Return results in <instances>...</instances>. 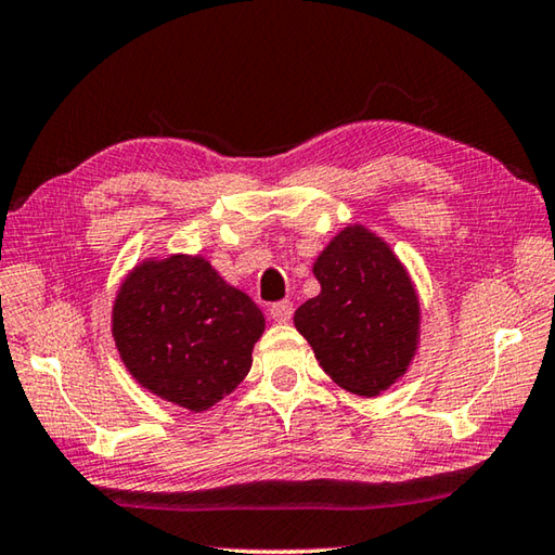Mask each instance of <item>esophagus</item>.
I'll use <instances>...</instances> for the list:
<instances>
[{
	"label": "esophagus",
	"instance_id": "esophagus-1",
	"mask_svg": "<svg viewBox=\"0 0 555 555\" xmlns=\"http://www.w3.org/2000/svg\"><path fill=\"white\" fill-rule=\"evenodd\" d=\"M292 313H295V307H292V301H278V305L270 307V317L278 323H287L292 319Z\"/></svg>",
	"mask_w": 555,
	"mask_h": 555
}]
</instances>
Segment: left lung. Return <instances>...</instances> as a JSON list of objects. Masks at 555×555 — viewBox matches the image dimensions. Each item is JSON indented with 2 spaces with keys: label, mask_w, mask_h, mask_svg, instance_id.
I'll use <instances>...</instances> for the list:
<instances>
[{
  "label": "left lung",
  "mask_w": 555,
  "mask_h": 555,
  "mask_svg": "<svg viewBox=\"0 0 555 555\" xmlns=\"http://www.w3.org/2000/svg\"><path fill=\"white\" fill-rule=\"evenodd\" d=\"M321 292L295 326L340 389L379 396L411 367L421 343V299L393 248L364 224L331 238L313 263Z\"/></svg>",
  "instance_id": "left-lung-1"
}]
</instances>
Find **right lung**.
<instances>
[{
	"mask_svg": "<svg viewBox=\"0 0 555 555\" xmlns=\"http://www.w3.org/2000/svg\"><path fill=\"white\" fill-rule=\"evenodd\" d=\"M111 331L142 389L203 413L244 382L266 319L210 260L171 254L144 258L125 275Z\"/></svg>",
	"mask_w": 555,
	"mask_h": 555,
	"instance_id": "obj_1",
	"label": "right lung"
}]
</instances>
